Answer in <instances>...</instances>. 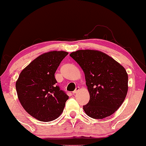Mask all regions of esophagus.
Masks as SVG:
<instances>
[{"label": "esophagus", "instance_id": "34e87169", "mask_svg": "<svg viewBox=\"0 0 146 146\" xmlns=\"http://www.w3.org/2000/svg\"><path fill=\"white\" fill-rule=\"evenodd\" d=\"M79 90H80V87H79V86L76 87V88H75V90H74V91H73V94L75 95V94H76V93H78Z\"/></svg>", "mask_w": 146, "mask_h": 146}]
</instances>
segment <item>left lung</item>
I'll use <instances>...</instances> for the list:
<instances>
[{"instance_id": "8db88e82", "label": "left lung", "mask_w": 146, "mask_h": 146, "mask_svg": "<svg viewBox=\"0 0 146 146\" xmlns=\"http://www.w3.org/2000/svg\"><path fill=\"white\" fill-rule=\"evenodd\" d=\"M70 56L82 68L90 100L83 109L88 116L101 119L121 106L128 92V76L120 64L106 53L79 50Z\"/></svg>"}]
</instances>
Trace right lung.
<instances>
[{
  "label": "right lung",
  "mask_w": 146,
  "mask_h": 146,
  "mask_svg": "<svg viewBox=\"0 0 146 146\" xmlns=\"http://www.w3.org/2000/svg\"><path fill=\"white\" fill-rule=\"evenodd\" d=\"M66 51H50L38 56L25 68L16 83L18 98L30 115L40 121L56 119L68 96L56 84L55 73Z\"/></svg>",
  "instance_id": "obj_1"
}]
</instances>
